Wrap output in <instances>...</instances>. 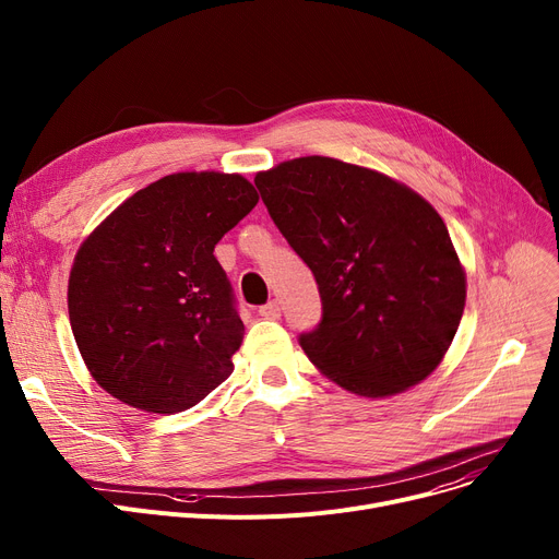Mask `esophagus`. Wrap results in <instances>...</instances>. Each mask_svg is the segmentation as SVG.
Wrapping results in <instances>:
<instances>
[{
    "mask_svg": "<svg viewBox=\"0 0 559 559\" xmlns=\"http://www.w3.org/2000/svg\"><path fill=\"white\" fill-rule=\"evenodd\" d=\"M260 317H264V319H278L281 317V304L274 299V301H270V304H264V306H260Z\"/></svg>",
    "mask_w": 559,
    "mask_h": 559,
    "instance_id": "esophagus-1",
    "label": "esophagus"
}]
</instances>
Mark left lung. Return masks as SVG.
<instances>
[{
    "mask_svg": "<svg viewBox=\"0 0 559 559\" xmlns=\"http://www.w3.org/2000/svg\"><path fill=\"white\" fill-rule=\"evenodd\" d=\"M255 188L319 287L321 321L299 335L306 356L369 399L421 383L451 346L466 297L432 205L385 174L326 156L260 171Z\"/></svg>",
    "mask_w": 559,
    "mask_h": 559,
    "instance_id": "obj_1",
    "label": "left lung"
}]
</instances>
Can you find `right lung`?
I'll list each match as a JSON object with an SVG mask.
<instances>
[{"mask_svg":"<svg viewBox=\"0 0 559 559\" xmlns=\"http://www.w3.org/2000/svg\"><path fill=\"white\" fill-rule=\"evenodd\" d=\"M255 203L240 174H169L129 197L81 245L68 285L70 324L110 396L174 415L230 376L245 324L213 251Z\"/></svg>","mask_w":559,"mask_h":559,"instance_id":"add662e5","label":"right lung"}]
</instances>
